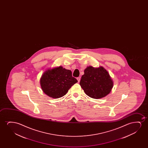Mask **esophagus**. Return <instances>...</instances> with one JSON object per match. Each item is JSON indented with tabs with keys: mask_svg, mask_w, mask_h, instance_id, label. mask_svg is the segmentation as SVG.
I'll return each instance as SVG.
<instances>
[{
	"mask_svg": "<svg viewBox=\"0 0 148 148\" xmlns=\"http://www.w3.org/2000/svg\"><path fill=\"white\" fill-rule=\"evenodd\" d=\"M77 80H78V82H79L80 81V77H77Z\"/></svg>",
	"mask_w": 148,
	"mask_h": 148,
	"instance_id": "34e87169",
	"label": "esophagus"
}]
</instances>
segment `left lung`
<instances>
[{
    "label": "left lung",
    "instance_id": "obj_1",
    "mask_svg": "<svg viewBox=\"0 0 148 148\" xmlns=\"http://www.w3.org/2000/svg\"><path fill=\"white\" fill-rule=\"evenodd\" d=\"M80 85L86 95L97 99L105 97L110 92L113 82L103 67L95 68L89 66L84 70Z\"/></svg>",
    "mask_w": 148,
    "mask_h": 148
}]
</instances>
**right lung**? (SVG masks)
I'll return each mask as SVG.
<instances>
[{
  "label": "right lung",
  "instance_id": "1",
  "mask_svg": "<svg viewBox=\"0 0 148 148\" xmlns=\"http://www.w3.org/2000/svg\"><path fill=\"white\" fill-rule=\"evenodd\" d=\"M77 82L71 71L59 67L45 71L41 77L40 85L46 95L58 99L65 95Z\"/></svg>",
  "mask_w": 148,
  "mask_h": 148
}]
</instances>
